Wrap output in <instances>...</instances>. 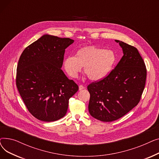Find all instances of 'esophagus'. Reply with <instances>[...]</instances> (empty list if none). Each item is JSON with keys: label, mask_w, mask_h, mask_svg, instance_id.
Instances as JSON below:
<instances>
[{"label": "esophagus", "mask_w": 159, "mask_h": 159, "mask_svg": "<svg viewBox=\"0 0 159 159\" xmlns=\"http://www.w3.org/2000/svg\"><path fill=\"white\" fill-rule=\"evenodd\" d=\"M84 88V86H82V85H79V90H82V89H83Z\"/></svg>", "instance_id": "obj_1"}]
</instances>
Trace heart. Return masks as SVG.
<instances>
[{
    "label": "heart",
    "instance_id": "1",
    "mask_svg": "<svg viewBox=\"0 0 159 159\" xmlns=\"http://www.w3.org/2000/svg\"><path fill=\"white\" fill-rule=\"evenodd\" d=\"M116 61V55L111 50L95 46L82 48L75 57L69 56L64 61L66 71L72 78H77L84 67V72L91 80L104 79L110 73Z\"/></svg>",
    "mask_w": 159,
    "mask_h": 159
}]
</instances>
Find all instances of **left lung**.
<instances>
[{
    "label": "left lung",
    "mask_w": 159,
    "mask_h": 159,
    "mask_svg": "<svg viewBox=\"0 0 159 159\" xmlns=\"http://www.w3.org/2000/svg\"><path fill=\"white\" fill-rule=\"evenodd\" d=\"M115 41L123 50L121 59L106 77L88 86L89 112L103 122L117 120L130 111L140 102L146 84L147 70L138 49Z\"/></svg>",
    "instance_id": "8db88e82"
}]
</instances>
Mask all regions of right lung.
I'll return each instance as SVG.
<instances>
[{
    "mask_svg": "<svg viewBox=\"0 0 159 159\" xmlns=\"http://www.w3.org/2000/svg\"><path fill=\"white\" fill-rule=\"evenodd\" d=\"M73 42L46 35L25 48L19 58L16 85L29 112L40 120L62 118L69 99L79 90L61 70L65 49Z\"/></svg>",
    "mask_w": 159,
    "mask_h": 159,
    "instance_id": "obj_1",
    "label": "right lung"
}]
</instances>
